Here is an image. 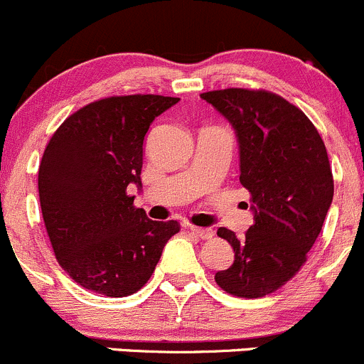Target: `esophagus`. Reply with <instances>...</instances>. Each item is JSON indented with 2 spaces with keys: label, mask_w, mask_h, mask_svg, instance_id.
I'll return each mask as SVG.
<instances>
[{
  "label": "esophagus",
  "mask_w": 364,
  "mask_h": 364,
  "mask_svg": "<svg viewBox=\"0 0 364 364\" xmlns=\"http://www.w3.org/2000/svg\"><path fill=\"white\" fill-rule=\"evenodd\" d=\"M189 232L198 239H212L214 237V230L212 228H198V226H189Z\"/></svg>",
  "instance_id": "34e87169"
}]
</instances>
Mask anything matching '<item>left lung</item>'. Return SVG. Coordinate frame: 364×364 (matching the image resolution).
<instances>
[{"mask_svg": "<svg viewBox=\"0 0 364 364\" xmlns=\"http://www.w3.org/2000/svg\"><path fill=\"white\" fill-rule=\"evenodd\" d=\"M200 97L235 129L239 181L255 219L242 239L218 230L235 257L214 279L232 296H269L299 272L322 230L334 193L326 145L303 111L272 92L226 88Z\"/></svg>", "mask_w": 364, "mask_h": 364, "instance_id": "obj_1", "label": "left lung"}]
</instances>
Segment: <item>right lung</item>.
Here are the masks:
<instances>
[{"instance_id":"add662e5","label":"right lung","mask_w":364,"mask_h":364,"mask_svg":"<svg viewBox=\"0 0 364 364\" xmlns=\"http://www.w3.org/2000/svg\"><path fill=\"white\" fill-rule=\"evenodd\" d=\"M177 97L95 100L60 125L38 168L42 218L56 260L82 289L107 297L138 292L150 279L177 221H152L134 207L143 139Z\"/></svg>"}]
</instances>
